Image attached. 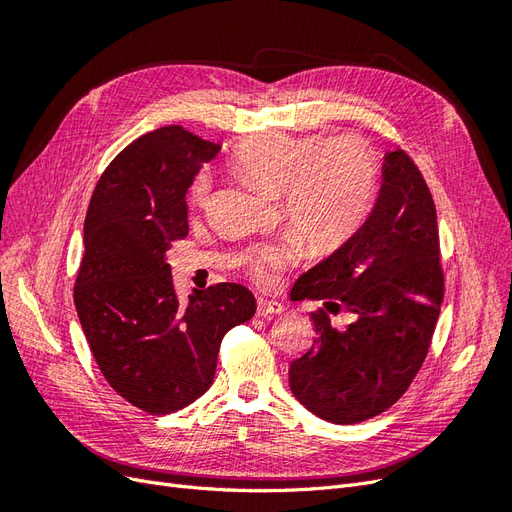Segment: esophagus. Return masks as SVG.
<instances>
[{
  "instance_id": "esophagus-1",
  "label": "esophagus",
  "mask_w": 512,
  "mask_h": 512,
  "mask_svg": "<svg viewBox=\"0 0 512 512\" xmlns=\"http://www.w3.org/2000/svg\"><path fill=\"white\" fill-rule=\"evenodd\" d=\"M282 303H277L275 299H258L256 303V314L258 316H275L282 312Z\"/></svg>"
}]
</instances>
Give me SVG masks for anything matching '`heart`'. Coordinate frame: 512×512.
<instances>
[{
    "label": "heart",
    "instance_id": "b5f03b06",
    "mask_svg": "<svg viewBox=\"0 0 512 512\" xmlns=\"http://www.w3.org/2000/svg\"><path fill=\"white\" fill-rule=\"evenodd\" d=\"M232 168L265 192L280 194L288 226L316 254L342 247L367 218L378 192V160L359 136L318 143L316 136L267 132L235 149ZM209 198L211 177L203 173L192 185V200L205 207ZM290 256L286 245L256 250V280L269 282Z\"/></svg>",
    "mask_w": 512,
    "mask_h": 512
}]
</instances>
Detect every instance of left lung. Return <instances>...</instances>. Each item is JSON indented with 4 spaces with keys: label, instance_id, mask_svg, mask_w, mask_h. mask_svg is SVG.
Returning a JSON list of instances; mask_svg holds the SVG:
<instances>
[{
    "label": "left lung",
    "instance_id": "8db88e82",
    "mask_svg": "<svg viewBox=\"0 0 512 512\" xmlns=\"http://www.w3.org/2000/svg\"><path fill=\"white\" fill-rule=\"evenodd\" d=\"M292 301H322L318 337L288 369L301 404L337 425L378 416L408 391L421 369L444 299L436 205L404 149L389 151L369 218L337 250L303 273ZM344 308L346 330L329 313Z\"/></svg>",
    "mask_w": 512,
    "mask_h": 512
}]
</instances>
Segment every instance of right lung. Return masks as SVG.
<instances>
[{
	"label": "right lung",
	"instance_id": "right-lung-1",
	"mask_svg": "<svg viewBox=\"0 0 512 512\" xmlns=\"http://www.w3.org/2000/svg\"><path fill=\"white\" fill-rule=\"evenodd\" d=\"M218 151L181 126L147 132L108 164L85 215L76 314L106 382L149 414L203 395L222 337L256 312L254 294L230 282L181 303L166 262L188 235L185 194Z\"/></svg>",
	"mask_w": 512,
	"mask_h": 512
}]
</instances>
